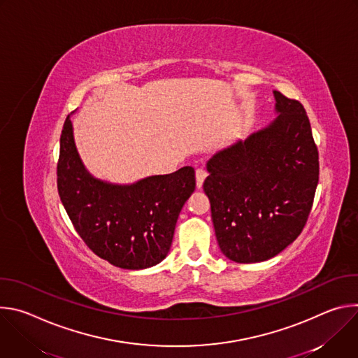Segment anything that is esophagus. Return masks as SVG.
<instances>
[{
  "mask_svg": "<svg viewBox=\"0 0 358 358\" xmlns=\"http://www.w3.org/2000/svg\"><path fill=\"white\" fill-rule=\"evenodd\" d=\"M207 178V171L203 169H196L195 170V180H196V188H201L203 181Z\"/></svg>",
  "mask_w": 358,
  "mask_h": 358,
  "instance_id": "34e87169",
  "label": "esophagus"
}]
</instances>
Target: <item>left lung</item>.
Here are the masks:
<instances>
[{"instance_id":"left-lung-1","label":"left lung","mask_w":358,"mask_h":358,"mask_svg":"<svg viewBox=\"0 0 358 358\" xmlns=\"http://www.w3.org/2000/svg\"><path fill=\"white\" fill-rule=\"evenodd\" d=\"M279 116L207 163L203 191L218 245L238 264L264 262L303 231L319 182V151L303 105L273 92Z\"/></svg>"}]
</instances>
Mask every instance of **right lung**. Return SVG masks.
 <instances>
[{
  "instance_id": "1",
  "label": "right lung",
  "mask_w": 358,
  "mask_h": 358,
  "mask_svg": "<svg viewBox=\"0 0 358 358\" xmlns=\"http://www.w3.org/2000/svg\"><path fill=\"white\" fill-rule=\"evenodd\" d=\"M57 174L61 201L83 242L99 258L131 271L155 266L167 257L180 211L195 189L189 166L130 185L92 177L78 155L69 116Z\"/></svg>"
}]
</instances>
